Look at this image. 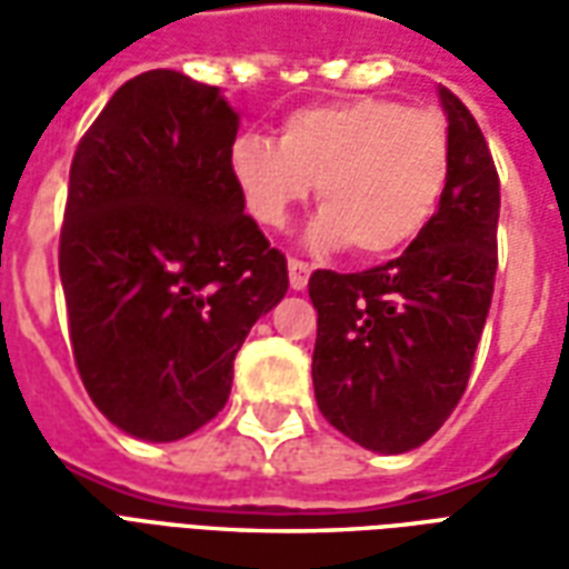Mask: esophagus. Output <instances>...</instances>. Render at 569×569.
<instances>
[{
	"mask_svg": "<svg viewBox=\"0 0 569 569\" xmlns=\"http://www.w3.org/2000/svg\"><path fill=\"white\" fill-rule=\"evenodd\" d=\"M310 280V264L301 259H289V286L301 292V289H308Z\"/></svg>",
	"mask_w": 569,
	"mask_h": 569,
	"instance_id": "34e87169",
	"label": "esophagus"
}]
</instances>
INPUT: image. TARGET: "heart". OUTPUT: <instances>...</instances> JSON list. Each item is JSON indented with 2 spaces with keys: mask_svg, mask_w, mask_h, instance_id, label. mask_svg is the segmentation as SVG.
<instances>
[{
  "mask_svg": "<svg viewBox=\"0 0 569 569\" xmlns=\"http://www.w3.org/2000/svg\"><path fill=\"white\" fill-rule=\"evenodd\" d=\"M453 151L441 112L408 109L387 97H357L296 109L280 140L237 137L228 170L252 219L283 228L317 182L313 247L350 249L362 259L393 256L436 219Z\"/></svg>",
  "mask_w": 569,
  "mask_h": 569,
  "instance_id": "1",
  "label": "heart"
}]
</instances>
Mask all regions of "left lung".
Returning a JSON list of instances; mask_svg holds the SVG:
<instances>
[{
    "instance_id": "8db88e82",
    "label": "left lung",
    "mask_w": 569,
    "mask_h": 569,
    "mask_svg": "<svg viewBox=\"0 0 569 569\" xmlns=\"http://www.w3.org/2000/svg\"><path fill=\"white\" fill-rule=\"evenodd\" d=\"M451 182L436 219L371 271L310 273L313 393L322 418L378 453L418 448L469 381L497 273L500 176L472 112L448 88Z\"/></svg>"
}]
</instances>
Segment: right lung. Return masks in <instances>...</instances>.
<instances>
[{"label": "right lung", "mask_w": 569, "mask_h": 569, "mask_svg": "<svg viewBox=\"0 0 569 569\" xmlns=\"http://www.w3.org/2000/svg\"><path fill=\"white\" fill-rule=\"evenodd\" d=\"M237 124L219 88L151 69L112 93L69 167L72 357L93 406L137 439L210 423L243 338L289 289L228 170Z\"/></svg>", "instance_id": "right-lung-1"}]
</instances>
